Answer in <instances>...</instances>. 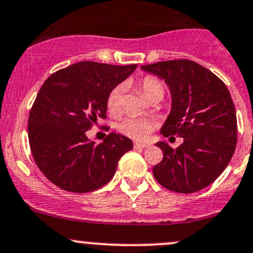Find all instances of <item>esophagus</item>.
Here are the masks:
<instances>
[{
    "label": "esophagus",
    "instance_id": "esophagus-1",
    "mask_svg": "<svg viewBox=\"0 0 253 253\" xmlns=\"http://www.w3.org/2000/svg\"><path fill=\"white\" fill-rule=\"evenodd\" d=\"M134 147L135 148H147V147H150V145L140 144V142H134Z\"/></svg>",
    "mask_w": 253,
    "mask_h": 253
}]
</instances>
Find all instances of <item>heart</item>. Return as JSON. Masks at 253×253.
<instances>
[{"mask_svg":"<svg viewBox=\"0 0 253 253\" xmlns=\"http://www.w3.org/2000/svg\"><path fill=\"white\" fill-rule=\"evenodd\" d=\"M142 92L148 100H151L155 96L165 95V84L162 80L153 75H148L142 79L141 84ZM122 93H123V87L116 86L112 88L111 92L108 93L107 97V108L111 113L116 114L121 111L122 107ZM155 127V122L152 119L141 118V117H126L117 123V129L122 134L130 137L136 141H145L152 132Z\"/></svg>","mask_w":253,"mask_h":253,"instance_id":"obj_1","label":"heart"}]
</instances>
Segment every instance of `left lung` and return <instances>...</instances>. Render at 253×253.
I'll use <instances>...</instances> for the list:
<instances>
[{
    "mask_svg": "<svg viewBox=\"0 0 253 253\" xmlns=\"http://www.w3.org/2000/svg\"><path fill=\"white\" fill-rule=\"evenodd\" d=\"M168 85L170 113L161 127L163 136H180L176 150L167 142L162 162L153 167L156 180L180 194L200 191L211 185L230 162L236 147V112L225 84L211 70L189 59L141 66Z\"/></svg>",
    "mask_w": 253,
    "mask_h": 253,
    "instance_id": "obj_1",
    "label": "left lung"
}]
</instances>
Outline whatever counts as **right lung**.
Listing matches in <instances>:
<instances>
[{
  "instance_id": "obj_1",
  "label": "right lung",
  "mask_w": 253,
  "mask_h": 253,
  "mask_svg": "<svg viewBox=\"0 0 253 253\" xmlns=\"http://www.w3.org/2000/svg\"><path fill=\"white\" fill-rule=\"evenodd\" d=\"M136 67L85 61L57 70L46 79L31 107L28 135L34 160L51 183L84 194L113 178L132 141L111 132L96 144L86 131L98 119L106 118L108 93Z\"/></svg>"
}]
</instances>
